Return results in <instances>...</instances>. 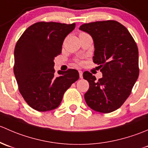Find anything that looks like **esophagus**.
Wrapping results in <instances>:
<instances>
[{"instance_id": "obj_1", "label": "esophagus", "mask_w": 148, "mask_h": 148, "mask_svg": "<svg viewBox=\"0 0 148 148\" xmlns=\"http://www.w3.org/2000/svg\"><path fill=\"white\" fill-rule=\"evenodd\" d=\"M79 76H80V78H83V71H79Z\"/></svg>"}]
</instances>
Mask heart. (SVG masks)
<instances>
[{"mask_svg": "<svg viewBox=\"0 0 148 148\" xmlns=\"http://www.w3.org/2000/svg\"><path fill=\"white\" fill-rule=\"evenodd\" d=\"M80 34H82V33H80Z\"/></svg>", "mask_w": 148, "mask_h": 148, "instance_id": "heart-1", "label": "heart"}]
</instances>
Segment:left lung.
I'll use <instances>...</instances> for the list:
<instances>
[{
    "label": "left lung",
    "mask_w": 148,
    "mask_h": 148,
    "mask_svg": "<svg viewBox=\"0 0 148 148\" xmlns=\"http://www.w3.org/2000/svg\"><path fill=\"white\" fill-rule=\"evenodd\" d=\"M79 29L92 38V60L103 73L97 80L90 73L84 72L83 78L90 85L85 102L96 112L116 110L129 97L138 78V46L127 29L115 21L85 23Z\"/></svg>",
    "instance_id": "obj_1"
}]
</instances>
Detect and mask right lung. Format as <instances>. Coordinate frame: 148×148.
Instances as JSON below:
<instances>
[{"label":"right lung","mask_w":148,"mask_h":148,"mask_svg":"<svg viewBox=\"0 0 148 148\" xmlns=\"http://www.w3.org/2000/svg\"><path fill=\"white\" fill-rule=\"evenodd\" d=\"M75 23L38 22L30 25L14 51L15 77L24 100L34 110L45 112L60 106L64 92L78 80V71H59L55 75L54 58L61 53L65 37Z\"/></svg>","instance_id":"1"}]
</instances>
